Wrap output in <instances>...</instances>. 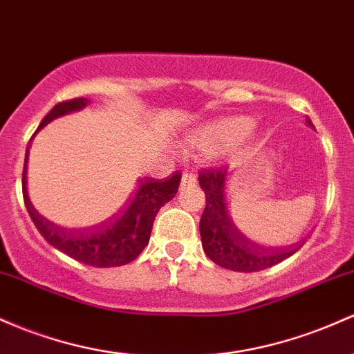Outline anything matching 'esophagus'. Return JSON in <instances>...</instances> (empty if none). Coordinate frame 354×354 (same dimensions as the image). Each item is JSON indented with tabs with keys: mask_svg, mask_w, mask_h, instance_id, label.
<instances>
[{
	"mask_svg": "<svg viewBox=\"0 0 354 354\" xmlns=\"http://www.w3.org/2000/svg\"><path fill=\"white\" fill-rule=\"evenodd\" d=\"M196 185V176L192 173V171H185L183 178H181V188H186V186H195Z\"/></svg>",
	"mask_w": 354,
	"mask_h": 354,
	"instance_id": "esophagus-1",
	"label": "esophagus"
}]
</instances>
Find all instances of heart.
I'll use <instances>...</instances> for the list:
<instances>
[{
    "instance_id": "heart-1",
    "label": "heart",
    "mask_w": 354,
    "mask_h": 354,
    "mask_svg": "<svg viewBox=\"0 0 354 354\" xmlns=\"http://www.w3.org/2000/svg\"><path fill=\"white\" fill-rule=\"evenodd\" d=\"M232 127H234V129H242V127H245V122H240L239 120V122H235Z\"/></svg>"
}]
</instances>
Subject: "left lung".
Here are the masks:
<instances>
[{
    "mask_svg": "<svg viewBox=\"0 0 354 354\" xmlns=\"http://www.w3.org/2000/svg\"><path fill=\"white\" fill-rule=\"evenodd\" d=\"M306 122L313 126L309 118ZM198 181L207 198V207L200 220L201 245L207 257L216 266L235 272H259L277 266L302 247L301 243H296L287 248H274L248 240L228 215L223 198L225 171L221 166L201 169L198 173Z\"/></svg>",
    "mask_w": 354,
    "mask_h": 354,
    "instance_id": "1",
    "label": "left lung"
}]
</instances>
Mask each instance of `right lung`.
I'll use <instances>...</instances> for the list:
<instances>
[{
    "label": "right lung",
    "mask_w": 354,
    "mask_h": 354,
    "mask_svg": "<svg viewBox=\"0 0 354 354\" xmlns=\"http://www.w3.org/2000/svg\"><path fill=\"white\" fill-rule=\"evenodd\" d=\"M88 104L85 97H77L72 100L58 102L48 114L45 115L37 131L46 126L50 120L68 114V112L80 111ZM32 141V139H30ZM28 156V149H26ZM26 166V165H25ZM26 171H23V185L26 183ZM181 181V173L176 171L166 180H154L145 178L139 180L134 193L127 198L126 207L120 208L119 213L102 227L88 228V230H67L52 223L35 209L30 201L28 193L23 186V198H25L26 209L32 216L35 227L38 228L44 239L50 245L64 252L68 257L79 260L85 266L92 267H120L133 260L145 250L149 242L151 230H153L154 218L159 208L173 200Z\"/></svg>",
    "instance_id": "1"
}]
</instances>
